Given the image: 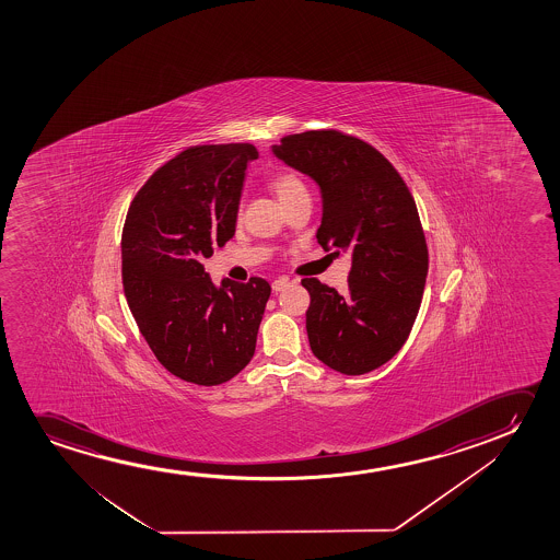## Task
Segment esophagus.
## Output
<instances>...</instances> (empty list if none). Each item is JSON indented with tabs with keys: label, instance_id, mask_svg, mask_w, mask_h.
Returning a JSON list of instances; mask_svg holds the SVG:
<instances>
[{
	"label": "esophagus",
	"instance_id": "obj_1",
	"mask_svg": "<svg viewBox=\"0 0 560 560\" xmlns=\"http://www.w3.org/2000/svg\"><path fill=\"white\" fill-rule=\"evenodd\" d=\"M291 284V281L287 279V277H279V279H276L273 283H271V289H273V292H281L287 289Z\"/></svg>",
	"mask_w": 560,
	"mask_h": 560
}]
</instances>
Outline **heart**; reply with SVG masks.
<instances>
[{"label": "heart", "instance_id": "obj_1", "mask_svg": "<svg viewBox=\"0 0 560 560\" xmlns=\"http://www.w3.org/2000/svg\"><path fill=\"white\" fill-rule=\"evenodd\" d=\"M271 187H273V191H276L281 202L291 199L292 195H296V192L306 191V187L300 182V177L294 176V174H289V172L277 174V176L273 177V182H271Z\"/></svg>", "mask_w": 560, "mask_h": 560}]
</instances>
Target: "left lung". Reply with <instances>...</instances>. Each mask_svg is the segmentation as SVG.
<instances>
[{
	"label": "left lung",
	"mask_w": 560,
	"mask_h": 560,
	"mask_svg": "<svg viewBox=\"0 0 560 560\" xmlns=\"http://www.w3.org/2000/svg\"><path fill=\"white\" fill-rule=\"evenodd\" d=\"M271 153L319 187L317 243L352 256L345 292L302 281L312 352L342 375H365L399 352L421 307L429 250L413 197L375 147L340 131L287 136Z\"/></svg>",
	"instance_id": "left-lung-1"
}]
</instances>
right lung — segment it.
Segmentation results:
<instances>
[{"label":"right lung","instance_id":"1","mask_svg":"<svg viewBox=\"0 0 560 560\" xmlns=\"http://www.w3.org/2000/svg\"><path fill=\"white\" fill-rule=\"evenodd\" d=\"M248 143L191 147L149 177L122 231V283L156 360L199 386L228 383L253 360L271 287L223 279L202 266L235 235Z\"/></svg>","mask_w":560,"mask_h":560}]
</instances>
